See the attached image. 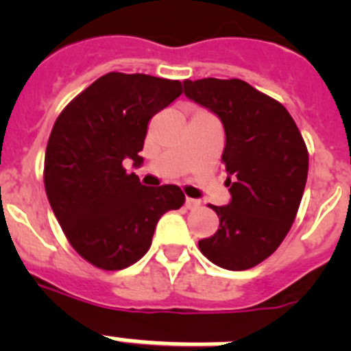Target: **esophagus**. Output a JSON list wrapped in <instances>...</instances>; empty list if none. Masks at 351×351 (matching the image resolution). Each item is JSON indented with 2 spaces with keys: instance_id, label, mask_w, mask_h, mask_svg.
<instances>
[{
  "instance_id": "esophagus-1",
  "label": "esophagus",
  "mask_w": 351,
  "mask_h": 351,
  "mask_svg": "<svg viewBox=\"0 0 351 351\" xmlns=\"http://www.w3.org/2000/svg\"><path fill=\"white\" fill-rule=\"evenodd\" d=\"M184 206L188 207V209H195V207H198V206H200V202H198V200H195V198L186 197V202H184Z\"/></svg>"
}]
</instances>
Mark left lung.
Listing matches in <instances>:
<instances>
[{
  "instance_id": "left-lung-1",
  "label": "left lung",
  "mask_w": 351,
  "mask_h": 351,
  "mask_svg": "<svg viewBox=\"0 0 351 351\" xmlns=\"http://www.w3.org/2000/svg\"><path fill=\"white\" fill-rule=\"evenodd\" d=\"M184 95L221 119L232 195L228 206H210L219 228L198 247L218 267L246 271L269 258L295 221L308 147L287 108L244 80H184Z\"/></svg>"
}]
</instances>
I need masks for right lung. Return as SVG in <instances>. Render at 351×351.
Instances as JSON below:
<instances>
[{
    "label": "right lung",
    "mask_w": 351,
    "mask_h": 351,
    "mask_svg": "<svg viewBox=\"0 0 351 351\" xmlns=\"http://www.w3.org/2000/svg\"><path fill=\"white\" fill-rule=\"evenodd\" d=\"M182 93L179 80L110 71L73 98L52 126L43 163L49 204L71 247L104 271H121L151 247L158 219L186 197L176 184L145 188L141 165L149 119Z\"/></svg>",
    "instance_id": "right-lung-1"
}]
</instances>
